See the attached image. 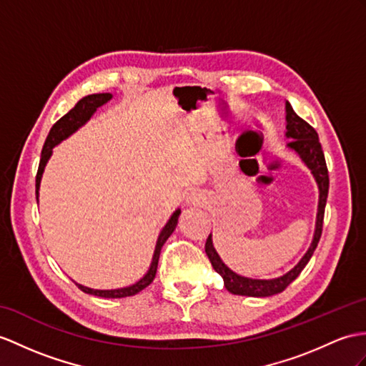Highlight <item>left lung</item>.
Listing matches in <instances>:
<instances>
[{"mask_svg": "<svg viewBox=\"0 0 366 366\" xmlns=\"http://www.w3.org/2000/svg\"><path fill=\"white\" fill-rule=\"evenodd\" d=\"M286 122H287L286 137L290 138V141L287 142V147L295 150V152L300 155L302 163L310 169V172L314 175L315 182L318 184L320 199H318V212H317L314 239H312L309 250L306 252L305 256L301 257V261L286 274L273 280H253V278H245V276H240L231 269H228V267L224 264V261L220 259L216 248H214L212 239L209 234L207 239V244H204V252H207V256L209 257L212 269L216 270L222 278H224L225 289L231 293H234V295L272 297V295H276V293H281L292 281H295L298 278V274L307 265L312 254H314L320 237H322L325 207H326V199H327V191H329V175H327V166H326L323 149H322V144H320L318 133L315 132V129L309 126L305 119H301L300 116L293 112L292 105L289 102H286Z\"/></svg>", "mask_w": 366, "mask_h": 366, "instance_id": "obj_1", "label": "left lung"}]
</instances>
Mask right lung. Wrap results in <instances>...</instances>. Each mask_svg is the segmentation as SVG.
<instances>
[{
  "label": "right lung",
  "instance_id": "obj_1",
  "mask_svg": "<svg viewBox=\"0 0 366 366\" xmlns=\"http://www.w3.org/2000/svg\"><path fill=\"white\" fill-rule=\"evenodd\" d=\"M112 94L110 93H99V94H88L85 97H82L76 105L74 109H71L65 116H61V118L52 126V129L49 130V135L44 141V146L41 150V158H40V164H39V171H37V177H35V194H37V202H39V189H40V182H41V175L44 171V166H46L48 159L52 155V147H56L59 142H61L64 139H66L69 135H73V133L84 126V124L92 118L94 114V112L102 107L104 104L109 102L112 99ZM182 209H175V212L171 216V219L167 220V224L164 225V228L162 229V233L158 236L157 240V245H155V252H154V257H152V262H150V267L147 273L142 276V278L132 284L129 287H122V289H113V290H97V289H90V287H85L82 284H77L76 286L85 292V293H90V295L94 297H102V298H124V297H132L135 295V293L141 292L142 289H146L150 282L154 281L155 274H157V267H158V259H159V253H162V247L164 245L166 240L169 239L174 233V229L177 227V222H178V216H180Z\"/></svg>",
  "mask_w": 366,
  "mask_h": 366
}]
</instances>
